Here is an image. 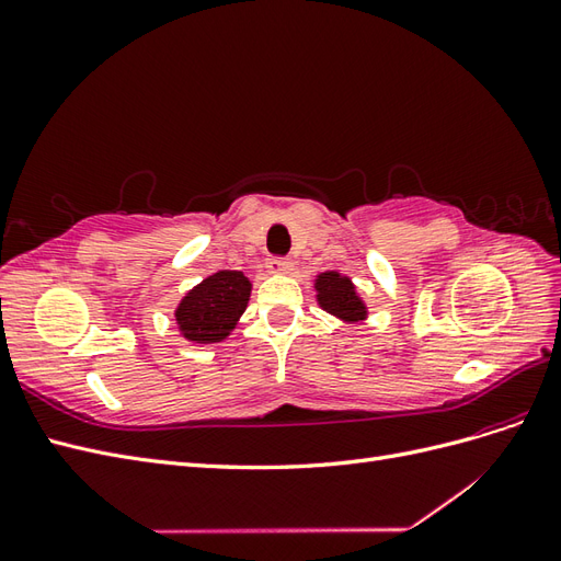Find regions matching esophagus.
Masks as SVG:
<instances>
[{
  "instance_id": "obj_1",
  "label": "esophagus",
  "mask_w": 561,
  "mask_h": 561,
  "mask_svg": "<svg viewBox=\"0 0 561 561\" xmlns=\"http://www.w3.org/2000/svg\"><path fill=\"white\" fill-rule=\"evenodd\" d=\"M266 268H268V274L285 276V274H290V271H293V262L290 260H283V257H271L266 262Z\"/></svg>"
}]
</instances>
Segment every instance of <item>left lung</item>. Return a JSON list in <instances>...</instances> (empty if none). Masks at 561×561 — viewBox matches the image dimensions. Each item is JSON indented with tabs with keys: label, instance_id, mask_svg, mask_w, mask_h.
<instances>
[{
	"label": "left lung",
	"instance_id": "left-lung-1",
	"mask_svg": "<svg viewBox=\"0 0 561 561\" xmlns=\"http://www.w3.org/2000/svg\"><path fill=\"white\" fill-rule=\"evenodd\" d=\"M313 290L318 307L346 322V325H358V322L369 318L367 304L360 297L358 287L342 271H322L313 278Z\"/></svg>",
	"mask_w": 561,
	"mask_h": 561
}]
</instances>
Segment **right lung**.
<instances>
[{
    "label": "right lung",
    "instance_id": "1",
    "mask_svg": "<svg viewBox=\"0 0 561 561\" xmlns=\"http://www.w3.org/2000/svg\"><path fill=\"white\" fill-rule=\"evenodd\" d=\"M252 280L243 271H217L194 285L175 307L178 332L190 344H219L248 309Z\"/></svg>",
    "mask_w": 561,
    "mask_h": 561
}]
</instances>
